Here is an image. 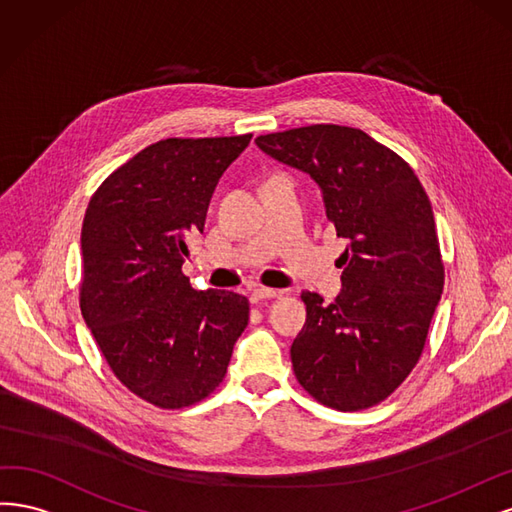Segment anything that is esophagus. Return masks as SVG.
<instances>
[{
	"label": "esophagus",
	"instance_id": "1",
	"mask_svg": "<svg viewBox=\"0 0 512 512\" xmlns=\"http://www.w3.org/2000/svg\"><path fill=\"white\" fill-rule=\"evenodd\" d=\"M276 295H280V291L270 289V287H261V285H257V287H253V291H251V300H253V302H261V300L276 298Z\"/></svg>",
	"mask_w": 512,
	"mask_h": 512
}]
</instances>
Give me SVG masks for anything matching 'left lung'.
Masks as SVG:
<instances>
[{
  "label": "left lung",
  "instance_id": "1",
  "mask_svg": "<svg viewBox=\"0 0 512 512\" xmlns=\"http://www.w3.org/2000/svg\"><path fill=\"white\" fill-rule=\"evenodd\" d=\"M255 144L321 187L346 251L332 304L304 291L306 323L291 344L298 383L336 410L370 408L417 366L444 287L430 197L408 163L342 125H308Z\"/></svg>",
  "mask_w": 512,
  "mask_h": 512
}]
</instances>
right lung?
Masks as SVG:
<instances>
[{
	"instance_id": "1",
	"label": "right lung",
	"mask_w": 512,
	"mask_h": 512,
	"mask_svg": "<svg viewBox=\"0 0 512 512\" xmlns=\"http://www.w3.org/2000/svg\"><path fill=\"white\" fill-rule=\"evenodd\" d=\"M253 134L159 140L91 197L80 234V310L114 376L157 408L217 389L249 323L234 291H195L183 274L189 238Z\"/></svg>"
}]
</instances>
